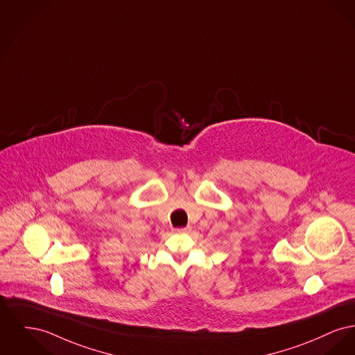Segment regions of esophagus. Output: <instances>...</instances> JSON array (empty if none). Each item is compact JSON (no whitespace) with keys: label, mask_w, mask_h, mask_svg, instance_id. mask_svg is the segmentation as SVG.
Instances as JSON below:
<instances>
[{"label":"esophagus","mask_w":355,"mask_h":355,"mask_svg":"<svg viewBox=\"0 0 355 355\" xmlns=\"http://www.w3.org/2000/svg\"><path fill=\"white\" fill-rule=\"evenodd\" d=\"M191 230V227H185V228H177L175 232H178V233H189Z\"/></svg>","instance_id":"obj_1"}]
</instances>
